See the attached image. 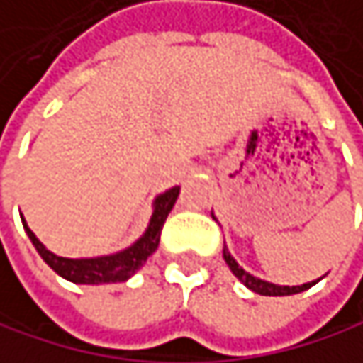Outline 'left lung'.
Masks as SVG:
<instances>
[{
  "instance_id": "1",
  "label": "left lung",
  "mask_w": 363,
  "mask_h": 363,
  "mask_svg": "<svg viewBox=\"0 0 363 363\" xmlns=\"http://www.w3.org/2000/svg\"><path fill=\"white\" fill-rule=\"evenodd\" d=\"M213 217H215V215H213ZM223 259H225V264L230 266V270L234 272V277H238L240 283H245L251 291H255V294H259V296H294V294L306 291V289H311L313 285L319 283V279H317V281H313V283H304V285H296V287H289V285H274V283L262 281V279L249 274L245 268H240L238 262L230 255L228 249H223Z\"/></svg>"
}]
</instances>
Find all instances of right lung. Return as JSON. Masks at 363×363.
Masks as SVG:
<instances>
[{"mask_svg": "<svg viewBox=\"0 0 363 363\" xmlns=\"http://www.w3.org/2000/svg\"><path fill=\"white\" fill-rule=\"evenodd\" d=\"M180 187H172L165 194L155 198L152 204V217L150 223L146 228V232L125 251L112 253V255H101V257H89V259H69V257H59L55 253H50L38 238L35 234L29 230V225L23 219V228L31 240V245L35 247V251L40 253V257L65 281L78 283V285H101V283H123L127 279H131L144 264L146 259L157 251L159 247V236H161V228L178 198Z\"/></svg>", "mask_w": 363, "mask_h": 363, "instance_id": "add662e5", "label": "right lung"}]
</instances>
